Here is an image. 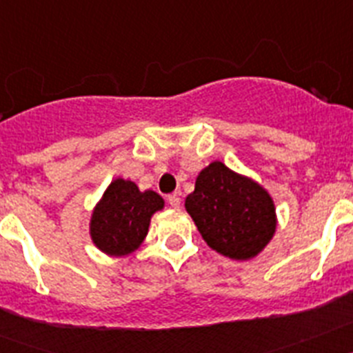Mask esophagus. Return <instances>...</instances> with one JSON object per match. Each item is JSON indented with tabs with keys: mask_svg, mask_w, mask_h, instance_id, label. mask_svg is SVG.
<instances>
[{
	"mask_svg": "<svg viewBox=\"0 0 353 353\" xmlns=\"http://www.w3.org/2000/svg\"><path fill=\"white\" fill-rule=\"evenodd\" d=\"M168 203H170L173 208H180V196H179V192H173V194L168 196Z\"/></svg>",
	"mask_w": 353,
	"mask_h": 353,
	"instance_id": "esophagus-1",
	"label": "esophagus"
}]
</instances>
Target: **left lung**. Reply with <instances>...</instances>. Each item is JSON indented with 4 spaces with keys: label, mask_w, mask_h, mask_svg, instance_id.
Instances as JSON below:
<instances>
[{
    "label": "left lung",
    "mask_w": 353,
    "mask_h": 353,
    "mask_svg": "<svg viewBox=\"0 0 353 353\" xmlns=\"http://www.w3.org/2000/svg\"><path fill=\"white\" fill-rule=\"evenodd\" d=\"M185 210L208 248L232 260L256 258L276 235L270 192L221 161L210 162L198 174Z\"/></svg>",
    "instance_id": "1"
}]
</instances>
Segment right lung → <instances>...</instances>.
I'll use <instances>...</instances> for the list:
<instances>
[{
  "mask_svg": "<svg viewBox=\"0 0 353 353\" xmlns=\"http://www.w3.org/2000/svg\"><path fill=\"white\" fill-rule=\"evenodd\" d=\"M164 208L154 191H139L132 180L114 179L90 215V239L108 256H129L141 248L150 221Z\"/></svg>",
  "mask_w": 353,
  "mask_h": 353,
  "instance_id": "1",
  "label": "right lung"
}]
</instances>
